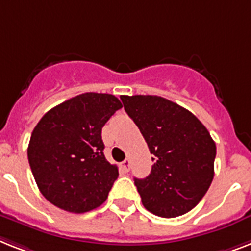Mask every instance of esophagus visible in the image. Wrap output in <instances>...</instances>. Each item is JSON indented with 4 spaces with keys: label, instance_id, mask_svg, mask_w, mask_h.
Segmentation results:
<instances>
[{
    "label": "esophagus",
    "instance_id": "obj_1",
    "mask_svg": "<svg viewBox=\"0 0 251 251\" xmlns=\"http://www.w3.org/2000/svg\"><path fill=\"white\" fill-rule=\"evenodd\" d=\"M121 169H122V172L124 173H127L130 170V161L129 158H126L124 162L121 164Z\"/></svg>",
    "mask_w": 251,
    "mask_h": 251
}]
</instances>
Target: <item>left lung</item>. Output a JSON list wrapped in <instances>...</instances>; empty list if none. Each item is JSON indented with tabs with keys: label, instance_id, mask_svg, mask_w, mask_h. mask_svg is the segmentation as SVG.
Instances as JSON below:
<instances>
[{
	"label": "left lung",
	"instance_id": "left-lung-1",
	"mask_svg": "<svg viewBox=\"0 0 251 251\" xmlns=\"http://www.w3.org/2000/svg\"><path fill=\"white\" fill-rule=\"evenodd\" d=\"M121 100L153 154L151 174L134 179L143 206L162 218L188 213L213 182V138L196 116L165 98L122 95Z\"/></svg>",
	"mask_w": 251,
	"mask_h": 251
}]
</instances>
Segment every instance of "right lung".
<instances>
[{"label": "right lung", "instance_id": "1", "mask_svg": "<svg viewBox=\"0 0 251 251\" xmlns=\"http://www.w3.org/2000/svg\"><path fill=\"white\" fill-rule=\"evenodd\" d=\"M120 108L115 95L85 93L51 108L36 125L28 161L52 205L81 214L107 200L119 169L105 160L101 127Z\"/></svg>", "mask_w": 251, "mask_h": 251}]
</instances>
